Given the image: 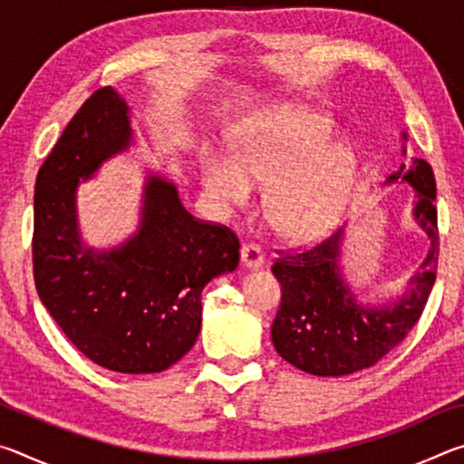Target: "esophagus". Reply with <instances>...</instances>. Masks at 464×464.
Wrapping results in <instances>:
<instances>
[{"label":"esophagus","instance_id":"obj_1","mask_svg":"<svg viewBox=\"0 0 464 464\" xmlns=\"http://www.w3.org/2000/svg\"><path fill=\"white\" fill-rule=\"evenodd\" d=\"M241 264L246 266V268H249V270L260 268V266L264 264L262 249L257 247L256 243H243V247H241Z\"/></svg>","mask_w":464,"mask_h":464}]
</instances>
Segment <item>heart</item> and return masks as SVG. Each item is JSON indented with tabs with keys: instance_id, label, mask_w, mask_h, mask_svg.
<instances>
[{
	"instance_id": "1",
	"label": "heart",
	"mask_w": 464,
	"mask_h": 464,
	"mask_svg": "<svg viewBox=\"0 0 464 464\" xmlns=\"http://www.w3.org/2000/svg\"><path fill=\"white\" fill-rule=\"evenodd\" d=\"M334 137L335 122L321 110L264 108L231 130V157L204 149V192L229 210L268 184L264 208L276 233L295 243L324 239L342 223L360 171L358 153Z\"/></svg>"
}]
</instances>
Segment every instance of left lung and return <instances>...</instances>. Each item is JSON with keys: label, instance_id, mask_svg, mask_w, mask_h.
Returning a JSON list of instances; mask_svg holds the SVG:
<instances>
[{"label": "left lung", "instance_id": "1", "mask_svg": "<svg viewBox=\"0 0 464 464\" xmlns=\"http://www.w3.org/2000/svg\"><path fill=\"white\" fill-rule=\"evenodd\" d=\"M403 140L407 135L403 132ZM405 155V147H403ZM415 190L413 218L428 235L430 249L407 293L389 304L358 303L342 276L343 229L309 249L286 254L272 266L282 286V303L272 324L278 354L315 376H343L371 368L405 340L418 324L436 280L438 210L436 179L430 163L413 157L387 178Z\"/></svg>", "mask_w": 464, "mask_h": 464}]
</instances>
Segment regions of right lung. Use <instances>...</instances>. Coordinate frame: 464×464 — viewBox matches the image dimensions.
<instances>
[{
  "label": "right lung",
  "instance_id": "obj_1",
  "mask_svg": "<svg viewBox=\"0 0 464 464\" xmlns=\"http://www.w3.org/2000/svg\"><path fill=\"white\" fill-rule=\"evenodd\" d=\"M132 140L127 102L100 88L83 102L38 169L34 285L46 311L92 362L122 374L161 372L200 334L202 288L239 264L225 225L194 218L176 186L149 174L137 233L98 251L82 241L77 186Z\"/></svg>",
  "mask_w": 464,
  "mask_h": 464
}]
</instances>
